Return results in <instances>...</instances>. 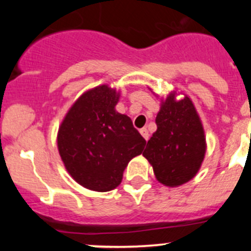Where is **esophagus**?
<instances>
[{
    "mask_svg": "<svg viewBox=\"0 0 251 251\" xmlns=\"http://www.w3.org/2000/svg\"><path fill=\"white\" fill-rule=\"evenodd\" d=\"M140 132H141L142 137H143L144 140H146V141H148V138H149V133H148V130H147V128H141V130H140Z\"/></svg>",
    "mask_w": 251,
    "mask_h": 251,
    "instance_id": "34e87169",
    "label": "esophagus"
}]
</instances>
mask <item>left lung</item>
<instances>
[{
  "mask_svg": "<svg viewBox=\"0 0 251 251\" xmlns=\"http://www.w3.org/2000/svg\"><path fill=\"white\" fill-rule=\"evenodd\" d=\"M177 91L160 100L156 131L147 143L143 156L153 166L155 178L166 187L191 181L201 169L206 151L203 124L187 95L176 100Z\"/></svg>",
  "mask_w": 251,
  "mask_h": 251,
  "instance_id": "8db88e82",
  "label": "left lung"
}]
</instances>
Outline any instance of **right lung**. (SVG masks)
I'll return each instance as SVG.
<instances>
[{
    "label": "right lung",
    "mask_w": 251,
    "mask_h": 251,
    "mask_svg": "<svg viewBox=\"0 0 251 251\" xmlns=\"http://www.w3.org/2000/svg\"><path fill=\"white\" fill-rule=\"evenodd\" d=\"M119 100L120 91L96 86L75 100L58 128V151L68 174L90 191L116 188L146 146L131 119L115 110Z\"/></svg>",
    "instance_id": "right-lung-1"
}]
</instances>
